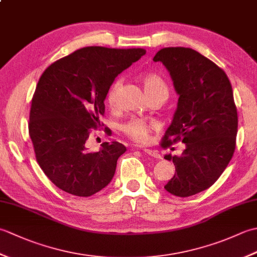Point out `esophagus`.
<instances>
[{"instance_id":"esophagus-1","label":"esophagus","mask_w":257,"mask_h":257,"mask_svg":"<svg viewBox=\"0 0 257 257\" xmlns=\"http://www.w3.org/2000/svg\"><path fill=\"white\" fill-rule=\"evenodd\" d=\"M144 152L146 155H148V156H150V157H154V158H158V159H159L160 158V155L158 154L157 151H155V150H151V149H144Z\"/></svg>"}]
</instances>
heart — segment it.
I'll list each match as a JSON object with an SVG mask.
<instances>
[{
  "instance_id": "1",
  "label": "heart",
  "mask_w": 257,
  "mask_h": 257,
  "mask_svg": "<svg viewBox=\"0 0 257 257\" xmlns=\"http://www.w3.org/2000/svg\"><path fill=\"white\" fill-rule=\"evenodd\" d=\"M141 83L145 88L146 94L148 97L162 94L166 97L168 96V86L166 81L163 80L160 75L156 73L148 72L140 76ZM122 80L118 78L111 84L110 88L108 89L106 95V102L109 107H114L117 105V98H118V91L121 87ZM156 128V125L151 122L146 121L144 119L139 118H133L129 121L124 122L121 125L122 133L127 136L129 139H132L135 143L138 144H145L149 140L150 134L152 130Z\"/></svg>"
}]
</instances>
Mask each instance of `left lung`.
Wrapping results in <instances>:
<instances>
[{
  "label": "left lung",
  "mask_w": 257,
  "mask_h": 257,
  "mask_svg": "<svg viewBox=\"0 0 257 257\" xmlns=\"http://www.w3.org/2000/svg\"><path fill=\"white\" fill-rule=\"evenodd\" d=\"M154 61L165 65L179 95L161 147L185 144L180 157H165L176 166L165 189L187 198L214 184L232 159L237 134L232 85L224 70L192 48H162Z\"/></svg>",
  "instance_id": "obj_1"
}]
</instances>
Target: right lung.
<instances>
[{
  "mask_svg": "<svg viewBox=\"0 0 257 257\" xmlns=\"http://www.w3.org/2000/svg\"><path fill=\"white\" fill-rule=\"evenodd\" d=\"M145 54L144 48L84 47L42 74L32 98L29 133L37 163L57 188L87 198L111 181L125 147L112 141L90 152L85 144L90 129L100 125L114 78Z\"/></svg>",
  "mask_w": 257,
  "mask_h": 257,
  "instance_id": "obj_1",
  "label": "right lung"
}]
</instances>
